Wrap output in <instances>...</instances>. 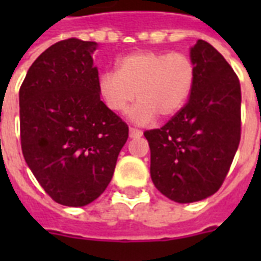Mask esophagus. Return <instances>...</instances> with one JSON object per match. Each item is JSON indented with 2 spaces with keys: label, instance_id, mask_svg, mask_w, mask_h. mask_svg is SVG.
Masks as SVG:
<instances>
[{
  "label": "esophagus",
  "instance_id": "1",
  "mask_svg": "<svg viewBox=\"0 0 261 261\" xmlns=\"http://www.w3.org/2000/svg\"><path fill=\"white\" fill-rule=\"evenodd\" d=\"M139 137H142V131L134 128V127H130V138H139Z\"/></svg>",
  "mask_w": 261,
  "mask_h": 261
}]
</instances>
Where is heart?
<instances>
[{
    "instance_id": "b5f03b06",
    "label": "heart",
    "mask_w": 261,
    "mask_h": 261,
    "mask_svg": "<svg viewBox=\"0 0 261 261\" xmlns=\"http://www.w3.org/2000/svg\"><path fill=\"white\" fill-rule=\"evenodd\" d=\"M116 71L107 70L98 79V90L106 106L114 112H124L133 100L135 123L171 118L181 110L195 83V65L184 53L135 51L116 63Z\"/></svg>"
}]
</instances>
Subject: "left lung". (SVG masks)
Listing matches in <instances>:
<instances>
[{
    "instance_id": "left-lung-1",
    "label": "left lung",
    "mask_w": 261,
    "mask_h": 261,
    "mask_svg": "<svg viewBox=\"0 0 261 261\" xmlns=\"http://www.w3.org/2000/svg\"><path fill=\"white\" fill-rule=\"evenodd\" d=\"M190 100L161 128L143 133L150 176L171 200L192 203L221 188L241 138V88L226 59L204 40L191 48Z\"/></svg>"
}]
</instances>
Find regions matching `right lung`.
Instances as JSON below:
<instances>
[{"label": "right lung", "mask_w": 261, "mask_h": 261, "mask_svg": "<svg viewBox=\"0 0 261 261\" xmlns=\"http://www.w3.org/2000/svg\"><path fill=\"white\" fill-rule=\"evenodd\" d=\"M96 42L70 38L39 55L20 87L22 155L59 204L87 206L106 191L128 126L100 100Z\"/></svg>", "instance_id": "obj_1"}]
</instances>
